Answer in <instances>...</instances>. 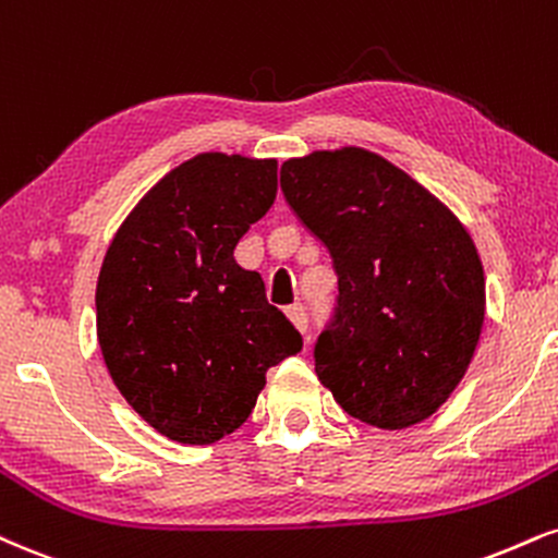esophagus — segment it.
<instances>
[{"label": "esophagus", "mask_w": 558, "mask_h": 558, "mask_svg": "<svg viewBox=\"0 0 558 558\" xmlns=\"http://www.w3.org/2000/svg\"><path fill=\"white\" fill-rule=\"evenodd\" d=\"M286 314H288V319H291L293 325H296V330H299L301 335H306V330H308L306 308L301 306V304H293V306H288V308H286ZM306 343H308V335H306Z\"/></svg>", "instance_id": "1"}]
</instances>
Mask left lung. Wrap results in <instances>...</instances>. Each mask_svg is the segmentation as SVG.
I'll return each instance as SVG.
<instances>
[{"label": "left lung", "instance_id": "1", "mask_svg": "<svg viewBox=\"0 0 558 558\" xmlns=\"http://www.w3.org/2000/svg\"><path fill=\"white\" fill-rule=\"evenodd\" d=\"M280 190L338 275L314 343L319 381L368 426L421 424L481 338L486 280L473 239L418 181L361 147L286 160Z\"/></svg>", "mask_w": 558, "mask_h": 558}]
</instances>
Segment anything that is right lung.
<instances>
[{
  "label": "right lung",
  "instance_id": "obj_1",
  "mask_svg": "<svg viewBox=\"0 0 558 558\" xmlns=\"http://www.w3.org/2000/svg\"><path fill=\"white\" fill-rule=\"evenodd\" d=\"M275 192V160L203 153L145 194L106 252L100 353L124 400L181 445L236 432L267 368L304 345L259 272L233 259Z\"/></svg>",
  "mask_w": 558,
  "mask_h": 558
}]
</instances>
